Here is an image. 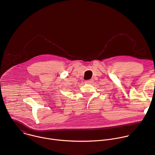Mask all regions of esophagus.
<instances>
[{
    "label": "esophagus",
    "instance_id": "34e87169",
    "mask_svg": "<svg viewBox=\"0 0 155 155\" xmlns=\"http://www.w3.org/2000/svg\"><path fill=\"white\" fill-rule=\"evenodd\" d=\"M93 82V79H91V80H86L85 81V83H87V84H91Z\"/></svg>",
    "mask_w": 155,
    "mask_h": 155
}]
</instances>
